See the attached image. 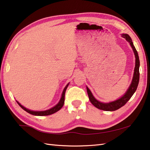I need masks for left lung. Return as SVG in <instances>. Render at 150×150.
I'll return each instance as SVG.
<instances>
[{"instance_id":"left-lung-1","label":"left lung","mask_w":150,"mask_h":150,"mask_svg":"<svg viewBox=\"0 0 150 150\" xmlns=\"http://www.w3.org/2000/svg\"><path fill=\"white\" fill-rule=\"evenodd\" d=\"M122 36L123 38H124L125 39L130 43V45L131 46L132 49H133L134 56H135V67H134L133 80H132L130 86L129 87L127 92H125V93L124 96L121 97L120 99H117L116 101L107 103H101L97 100V99L92 95V92H91V91L89 90L88 88L86 87L88 95L90 102L92 103V104L93 105V106H95L96 108H98L100 110H105V111H114V110H118L120 108H121L122 107L124 106V105H125L126 103H127L131 99V97L134 94V93L135 92V91L137 90V88L138 87V84H139V83L140 60H139V54H138L137 50L135 47H134L131 37L127 34H122Z\"/></svg>"}]
</instances>
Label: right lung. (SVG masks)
I'll list each match as a JSON object with an SVG mask.
<instances>
[{
	"label": "right lung",
	"mask_w": 150,
	"mask_h": 150,
	"mask_svg": "<svg viewBox=\"0 0 150 150\" xmlns=\"http://www.w3.org/2000/svg\"><path fill=\"white\" fill-rule=\"evenodd\" d=\"M69 83L66 85V86L64 88V89L63 90V92H62V97L60 98V101L58 102V103L55 105L54 107H52L51 108H50L49 110H43V111H34V110H30L29 109H27V108H26L25 107H24L23 106V105H21L18 101H17V103L19 105V106L21 107L23 110H25L26 112H27L28 113L32 114V115H34V116H48V115H51L52 114H54L55 112H57V111L59 110L60 109H61V108L63 107V105L64 104V100H65V93H66V90L67 89V86H68Z\"/></svg>",
	"instance_id": "1"
}]
</instances>
